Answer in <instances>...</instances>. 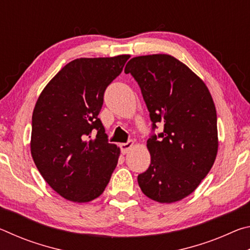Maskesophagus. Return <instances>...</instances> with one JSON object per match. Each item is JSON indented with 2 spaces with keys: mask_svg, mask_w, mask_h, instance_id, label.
Wrapping results in <instances>:
<instances>
[{
  "mask_svg": "<svg viewBox=\"0 0 250 250\" xmlns=\"http://www.w3.org/2000/svg\"><path fill=\"white\" fill-rule=\"evenodd\" d=\"M134 145V142L133 141H128V142H125V143H121L120 145V149H121V152L124 154H125V153H128L129 152V150L131 149V147H132V146Z\"/></svg>",
  "mask_w": 250,
  "mask_h": 250,
  "instance_id": "esophagus-1",
  "label": "esophagus"
}]
</instances>
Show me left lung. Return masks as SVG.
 <instances>
[{
  "label": "left lung",
  "instance_id": "1",
  "mask_svg": "<svg viewBox=\"0 0 250 250\" xmlns=\"http://www.w3.org/2000/svg\"><path fill=\"white\" fill-rule=\"evenodd\" d=\"M137 80L150 112L151 163L138 175L141 191L159 203H174L195 191L218 150L217 116L204 82L179 59L154 54L130 59L125 68Z\"/></svg>",
  "mask_w": 250,
  "mask_h": 250
}]
</instances>
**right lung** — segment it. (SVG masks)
Returning a JSON list of instances; mask_svg holds the SVG:
<instances>
[{"mask_svg": "<svg viewBox=\"0 0 250 250\" xmlns=\"http://www.w3.org/2000/svg\"><path fill=\"white\" fill-rule=\"evenodd\" d=\"M130 55L78 58L46 84L32 117L31 153L42 176L66 200L87 203L104 193L120 149L108 142L98 115L105 88ZM97 130L95 138L90 134Z\"/></svg>", "mask_w": 250, "mask_h": 250, "instance_id": "add662e5", "label": "right lung"}]
</instances>
